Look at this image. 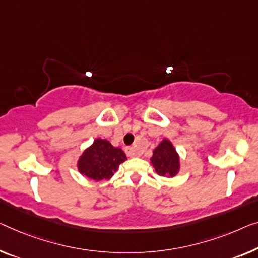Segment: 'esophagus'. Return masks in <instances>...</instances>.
<instances>
[{"label": "esophagus", "mask_w": 258, "mask_h": 258, "mask_svg": "<svg viewBox=\"0 0 258 258\" xmlns=\"http://www.w3.org/2000/svg\"><path fill=\"white\" fill-rule=\"evenodd\" d=\"M125 152H126V154H127V156H130V157H134V156L138 155L137 151L133 147H126Z\"/></svg>", "instance_id": "esophagus-1"}]
</instances>
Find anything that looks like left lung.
Listing matches in <instances>:
<instances>
[{"mask_svg":"<svg viewBox=\"0 0 258 258\" xmlns=\"http://www.w3.org/2000/svg\"><path fill=\"white\" fill-rule=\"evenodd\" d=\"M151 162L160 176L174 177L179 171V156L171 141L163 139L153 151Z\"/></svg>","mask_w":258,"mask_h":258,"instance_id":"1","label":"left lung"}]
</instances>
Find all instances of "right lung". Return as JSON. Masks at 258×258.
Here are the masks:
<instances>
[{"instance_id":"obj_1","label":"right lung","mask_w":258,"mask_h":258,"mask_svg":"<svg viewBox=\"0 0 258 258\" xmlns=\"http://www.w3.org/2000/svg\"><path fill=\"white\" fill-rule=\"evenodd\" d=\"M126 160L122 149L113 147L107 140L96 139L80 156L78 169L86 177L98 182L112 177Z\"/></svg>"}]
</instances>
